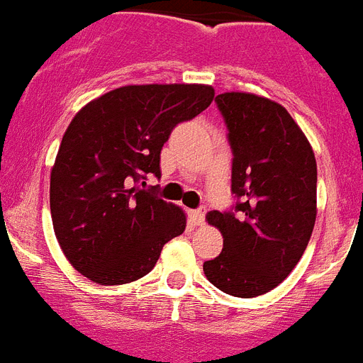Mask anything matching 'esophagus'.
<instances>
[{
  "label": "esophagus",
  "mask_w": 363,
  "mask_h": 363,
  "mask_svg": "<svg viewBox=\"0 0 363 363\" xmlns=\"http://www.w3.org/2000/svg\"><path fill=\"white\" fill-rule=\"evenodd\" d=\"M205 206H201V208H197V210H194V212H191V221H194V225H203V221H205Z\"/></svg>",
  "instance_id": "34e87169"
}]
</instances>
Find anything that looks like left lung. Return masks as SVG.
Returning <instances> with one entry per match:
<instances>
[{
    "label": "left lung",
    "instance_id": "1",
    "mask_svg": "<svg viewBox=\"0 0 363 363\" xmlns=\"http://www.w3.org/2000/svg\"><path fill=\"white\" fill-rule=\"evenodd\" d=\"M233 147V212L212 210L208 225L223 236L219 257L203 264L221 291L251 299L290 275L318 216V164L297 121L280 103L249 92L216 97Z\"/></svg>",
    "mask_w": 363,
    "mask_h": 363
}]
</instances>
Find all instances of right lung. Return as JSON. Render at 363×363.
I'll return each instance as SVG.
<instances>
[{"instance_id":"1","label":"right lung","mask_w":363,"mask_h":363,"mask_svg":"<svg viewBox=\"0 0 363 363\" xmlns=\"http://www.w3.org/2000/svg\"><path fill=\"white\" fill-rule=\"evenodd\" d=\"M210 84H127L96 97L69 121L51 167L50 206L64 257L101 286L153 269L186 214L140 190L160 177V149L177 123L214 101Z\"/></svg>"}]
</instances>
